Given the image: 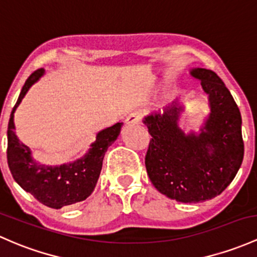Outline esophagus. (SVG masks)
Returning <instances> with one entry per match:
<instances>
[{
	"instance_id": "34e87169",
	"label": "esophagus",
	"mask_w": 257,
	"mask_h": 257,
	"mask_svg": "<svg viewBox=\"0 0 257 257\" xmlns=\"http://www.w3.org/2000/svg\"><path fill=\"white\" fill-rule=\"evenodd\" d=\"M141 118H142V114L140 111L131 112L126 118V125H135V123L140 122Z\"/></svg>"
}]
</instances>
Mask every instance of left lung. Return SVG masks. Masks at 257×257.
<instances>
[{"mask_svg": "<svg viewBox=\"0 0 257 257\" xmlns=\"http://www.w3.org/2000/svg\"><path fill=\"white\" fill-rule=\"evenodd\" d=\"M190 74L201 82L209 106L200 131L179 126L184 105L179 99L143 118L152 140L146 169L153 186L167 197L197 203L222 194L244 158L241 115L233 96L213 71L196 67Z\"/></svg>", "mask_w": 257, "mask_h": 257, "instance_id": "obj_1", "label": "left lung"}]
</instances>
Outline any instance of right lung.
Returning a JSON list of instances; mask_svg holds the SVG:
<instances>
[{
	"label": "right lung",
	"instance_id": "1",
	"mask_svg": "<svg viewBox=\"0 0 257 257\" xmlns=\"http://www.w3.org/2000/svg\"><path fill=\"white\" fill-rule=\"evenodd\" d=\"M44 73L45 70L40 68L30 74L11 112L7 130V161L13 179L24 191L34 196L43 205L60 209L84 201L94 191L105 152L116 141L122 122L99 131L95 141L81 158L61 165L41 164L33 158L30 148L21 142L16 135L15 112L30 87L37 83Z\"/></svg>",
	"mask_w": 257,
	"mask_h": 257
}]
</instances>
